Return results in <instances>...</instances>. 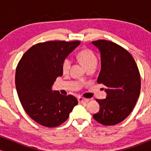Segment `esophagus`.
Segmentation results:
<instances>
[{"label":"esophagus","instance_id":"obj_1","mask_svg":"<svg viewBox=\"0 0 151 151\" xmlns=\"http://www.w3.org/2000/svg\"><path fill=\"white\" fill-rule=\"evenodd\" d=\"M89 99H88L81 97V96L78 97V101L80 102V103H82V102H87V101H89Z\"/></svg>","mask_w":151,"mask_h":151}]
</instances>
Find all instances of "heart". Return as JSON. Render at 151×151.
<instances>
[{
	"instance_id": "1",
	"label": "heart",
	"mask_w": 151,
	"mask_h": 151,
	"mask_svg": "<svg viewBox=\"0 0 151 151\" xmlns=\"http://www.w3.org/2000/svg\"><path fill=\"white\" fill-rule=\"evenodd\" d=\"M78 58L86 69L92 65H97V58L90 50H83L78 54ZM71 61L70 59H65L62 63V70L63 72H67L70 70Z\"/></svg>"
}]
</instances>
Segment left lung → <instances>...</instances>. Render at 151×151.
<instances>
[{
	"label": "left lung",
	"mask_w": 151,
	"mask_h": 151,
	"mask_svg": "<svg viewBox=\"0 0 151 151\" xmlns=\"http://www.w3.org/2000/svg\"><path fill=\"white\" fill-rule=\"evenodd\" d=\"M99 50L101 71L99 84L106 86V97L96 99L99 111L93 118L105 126L119 124L134 108L141 91V76L134 59L127 50L105 40L93 41Z\"/></svg>",
	"instance_id": "8db88e82"
}]
</instances>
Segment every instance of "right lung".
I'll return each mask as SVG.
<instances>
[{
	"label": "right lung",
	"mask_w": 151,
	"mask_h": 151,
	"mask_svg": "<svg viewBox=\"0 0 151 151\" xmlns=\"http://www.w3.org/2000/svg\"><path fill=\"white\" fill-rule=\"evenodd\" d=\"M79 41H49L25 52L15 72V86L20 103L32 120L46 127H56L68 119L77 99L52 91L57 77L63 74L62 63L79 45Z\"/></svg>",
	"instance_id": "1"
}]
</instances>
